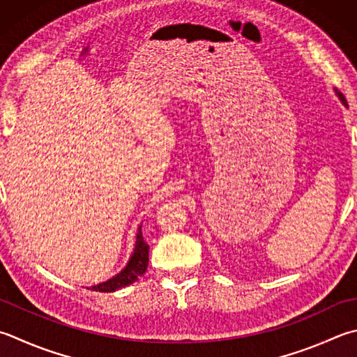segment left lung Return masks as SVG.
<instances>
[{
  "mask_svg": "<svg viewBox=\"0 0 357 357\" xmlns=\"http://www.w3.org/2000/svg\"><path fill=\"white\" fill-rule=\"evenodd\" d=\"M334 93H335V96H337V98L340 99V102H342V104H344V105L347 107L348 104H347V99H345V96H344V95H342V93H340V91H339L337 89H334Z\"/></svg>",
  "mask_w": 357,
  "mask_h": 357,
  "instance_id": "8db88e82",
  "label": "left lung"
}]
</instances>
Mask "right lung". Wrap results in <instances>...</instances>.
Segmentation results:
<instances>
[{
    "label": "right lung",
    "instance_id": "right-lung-1",
    "mask_svg": "<svg viewBox=\"0 0 357 357\" xmlns=\"http://www.w3.org/2000/svg\"><path fill=\"white\" fill-rule=\"evenodd\" d=\"M147 264H149V245H147L146 241L143 239V233H141L139 225L137 230L135 248H133V253L130 255L129 261H127L126 267L119 273H116L115 277L104 281V283L91 286L90 289L96 292H115L121 287L135 283L141 275L146 273Z\"/></svg>",
    "mask_w": 357,
    "mask_h": 357
}]
</instances>
